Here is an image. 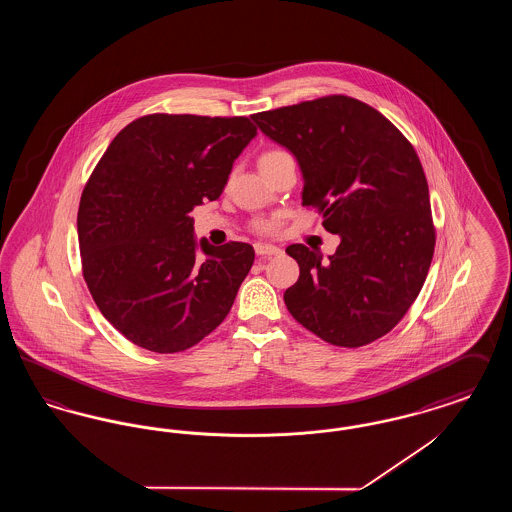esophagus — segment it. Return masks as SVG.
Listing matches in <instances>:
<instances>
[{
  "instance_id": "34e87169",
  "label": "esophagus",
  "mask_w": 512,
  "mask_h": 512,
  "mask_svg": "<svg viewBox=\"0 0 512 512\" xmlns=\"http://www.w3.org/2000/svg\"><path fill=\"white\" fill-rule=\"evenodd\" d=\"M255 253H257L259 257H272V255H280L282 249L276 247V245L255 244Z\"/></svg>"
}]
</instances>
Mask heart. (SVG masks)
I'll return each mask as SVG.
<instances>
[{
  "mask_svg": "<svg viewBox=\"0 0 512 512\" xmlns=\"http://www.w3.org/2000/svg\"><path fill=\"white\" fill-rule=\"evenodd\" d=\"M282 155H288V153H284V151H278V149H274V151H268L265 153L263 157H261V163L263 161H270V159H278V157H282ZM261 232H272L274 228H276V222H272V220H265V222H259V226H257Z\"/></svg>",
  "mask_w": 512,
  "mask_h": 512,
  "instance_id": "1",
  "label": "heart"
}]
</instances>
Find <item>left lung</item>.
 <instances>
[{"label":"left lung","mask_w":512,"mask_h":512,"mask_svg":"<svg viewBox=\"0 0 512 512\" xmlns=\"http://www.w3.org/2000/svg\"><path fill=\"white\" fill-rule=\"evenodd\" d=\"M286 147L303 176L301 203L340 236L328 259L293 244L299 278L284 293L292 317L332 345L386 336L422 290L434 255L428 182L407 138L382 113L347 96L251 117Z\"/></svg>","instance_id":"left-lung-1"}]
</instances>
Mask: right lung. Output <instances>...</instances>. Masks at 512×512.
Segmentation results:
<instances>
[{"label": "right lung", "instance_id": "1", "mask_svg": "<svg viewBox=\"0 0 512 512\" xmlns=\"http://www.w3.org/2000/svg\"><path fill=\"white\" fill-rule=\"evenodd\" d=\"M257 136L245 117L147 115L115 136L78 207L82 272L126 340L178 353L230 313L255 251L195 240L190 213L219 199Z\"/></svg>", "mask_w": 512, "mask_h": 512}]
</instances>
